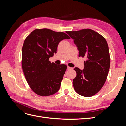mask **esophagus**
Returning a JSON list of instances; mask_svg holds the SVG:
<instances>
[{
	"mask_svg": "<svg viewBox=\"0 0 126 126\" xmlns=\"http://www.w3.org/2000/svg\"><path fill=\"white\" fill-rule=\"evenodd\" d=\"M72 68L70 67H69V66L67 67V70H72Z\"/></svg>",
	"mask_w": 126,
	"mask_h": 126,
	"instance_id": "obj_1",
	"label": "esophagus"
}]
</instances>
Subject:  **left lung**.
<instances>
[{
	"mask_svg": "<svg viewBox=\"0 0 126 126\" xmlns=\"http://www.w3.org/2000/svg\"><path fill=\"white\" fill-rule=\"evenodd\" d=\"M77 46L79 57H86L84 69L75 68L73 79L75 91L82 96H94L104 86L110 68V58L105 38L90 29L66 32Z\"/></svg>",
	"mask_w": 126,
	"mask_h": 126,
	"instance_id": "1",
	"label": "left lung"
}]
</instances>
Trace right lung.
<instances>
[{"instance_id": "obj_1", "label": "right lung", "mask_w": 126, "mask_h": 126, "mask_svg": "<svg viewBox=\"0 0 126 126\" xmlns=\"http://www.w3.org/2000/svg\"><path fill=\"white\" fill-rule=\"evenodd\" d=\"M70 38L65 33L47 28L36 29L26 37L22 49V68L27 82L36 94L48 96L59 90L67 67L51 63L49 58L56 54L60 41Z\"/></svg>"}]
</instances>
